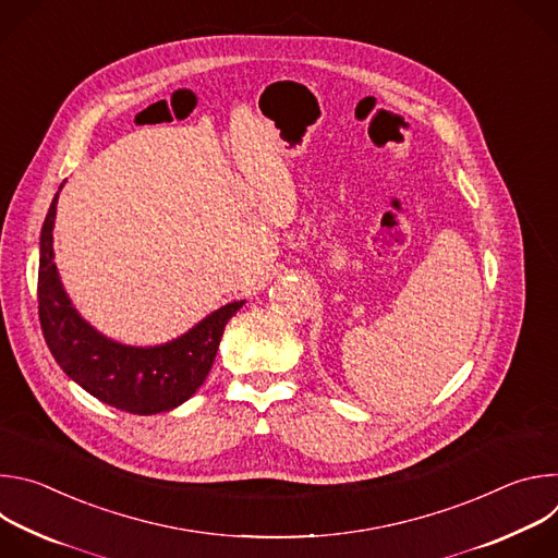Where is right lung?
Here are the masks:
<instances>
[{"mask_svg":"<svg viewBox=\"0 0 558 558\" xmlns=\"http://www.w3.org/2000/svg\"><path fill=\"white\" fill-rule=\"evenodd\" d=\"M57 201L59 192L41 227L37 282L41 331L52 357L72 381L119 411L156 415L181 407L209 375L225 325L245 300L211 311L166 344L132 347L104 336L72 306L59 278L52 250Z\"/></svg>","mask_w":558,"mask_h":558,"instance_id":"obj_1","label":"right lung"}]
</instances>
